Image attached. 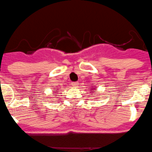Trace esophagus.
Instances as JSON below:
<instances>
[{"mask_svg": "<svg viewBox=\"0 0 152 152\" xmlns=\"http://www.w3.org/2000/svg\"><path fill=\"white\" fill-rule=\"evenodd\" d=\"M72 86H74V87H76V86H77V84H78V83H77V82H72Z\"/></svg>", "mask_w": 152, "mask_h": 152, "instance_id": "34e87169", "label": "esophagus"}]
</instances>
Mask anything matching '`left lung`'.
I'll use <instances>...</instances> for the list:
<instances>
[{
    "instance_id": "1",
    "label": "left lung",
    "mask_w": 152,
    "mask_h": 152,
    "mask_svg": "<svg viewBox=\"0 0 152 152\" xmlns=\"http://www.w3.org/2000/svg\"><path fill=\"white\" fill-rule=\"evenodd\" d=\"M93 89H95V87H93Z\"/></svg>"
}]
</instances>
